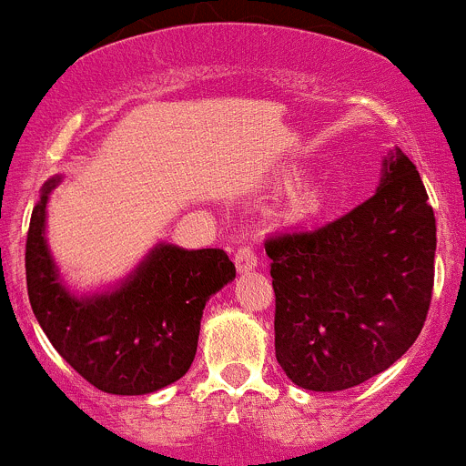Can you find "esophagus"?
Segmentation results:
<instances>
[{"mask_svg":"<svg viewBox=\"0 0 466 466\" xmlns=\"http://www.w3.org/2000/svg\"><path fill=\"white\" fill-rule=\"evenodd\" d=\"M235 267H238L239 274H247V271H253L258 267V256L251 247H242L235 253Z\"/></svg>","mask_w":466,"mask_h":466,"instance_id":"esophagus-1","label":"esophagus"}]
</instances>
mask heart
Instances as JSON below:
<instances>
[{"label":"heart","instance_id":"obj_1","mask_svg":"<svg viewBox=\"0 0 466 466\" xmlns=\"http://www.w3.org/2000/svg\"><path fill=\"white\" fill-rule=\"evenodd\" d=\"M324 206V195L317 186H303L299 187L297 195L292 197L289 201V213L294 215L297 219H306V218H315L317 213Z\"/></svg>","mask_w":466,"mask_h":466}]
</instances>
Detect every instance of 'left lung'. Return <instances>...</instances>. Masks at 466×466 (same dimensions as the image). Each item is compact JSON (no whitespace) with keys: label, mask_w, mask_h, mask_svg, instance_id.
<instances>
[{"label":"left lung","mask_w":466,"mask_h":466,"mask_svg":"<svg viewBox=\"0 0 466 466\" xmlns=\"http://www.w3.org/2000/svg\"><path fill=\"white\" fill-rule=\"evenodd\" d=\"M435 247L426 187L399 147L365 204L317 231L267 239L276 360L288 379L339 391L394 365L426 321Z\"/></svg>","instance_id":"left-lung-1"}]
</instances>
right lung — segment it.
Returning a JSON list of instances; mask_svg holds the SVG:
<instances>
[{
  "label": "right lung",
  "instance_id": "obj_1",
  "mask_svg": "<svg viewBox=\"0 0 466 466\" xmlns=\"http://www.w3.org/2000/svg\"><path fill=\"white\" fill-rule=\"evenodd\" d=\"M45 181L26 235V289L40 329L96 390L140 396L177 383L190 370L208 299L235 279L222 248L158 242L110 288L78 294L61 276L47 244Z\"/></svg>",
  "mask_w": 466,
  "mask_h": 466
}]
</instances>
